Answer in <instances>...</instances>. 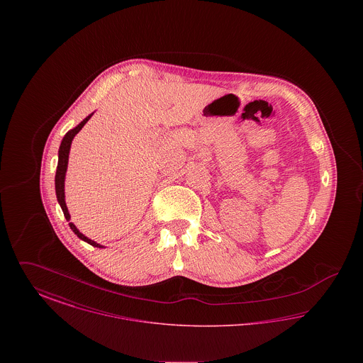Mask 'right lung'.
<instances>
[{
  "mask_svg": "<svg viewBox=\"0 0 363 363\" xmlns=\"http://www.w3.org/2000/svg\"><path fill=\"white\" fill-rule=\"evenodd\" d=\"M91 117H92V114H89V116H88L86 118H84L83 121L80 122L76 128L70 129L69 132L62 138L61 145H60V150H58V164H57V173H55V194H57V200H58L60 206L62 208L64 216H65V219H67L68 222L70 220V215L69 212H68L67 204H65V189H64V186H65V174H67V169H68L70 144H72L73 138L82 130V128L86 125V121H88ZM69 227L72 228V231H73L80 240H83V241L89 243V245H92V246H95V247H104L102 245H99V243H96V242L89 240V238H86V235L82 234V233L77 230V227L73 225L72 222L69 223Z\"/></svg>",
  "mask_w": 363,
  "mask_h": 363,
  "instance_id": "add662e5",
  "label": "right lung"
}]
</instances>
